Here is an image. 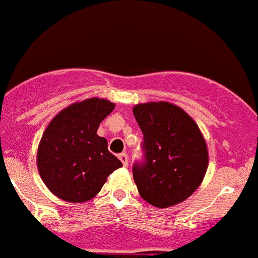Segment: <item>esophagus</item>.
<instances>
[{
  "instance_id": "obj_1",
  "label": "esophagus",
  "mask_w": 258,
  "mask_h": 258,
  "mask_svg": "<svg viewBox=\"0 0 258 258\" xmlns=\"http://www.w3.org/2000/svg\"><path fill=\"white\" fill-rule=\"evenodd\" d=\"M118 159H120V161H121L122 165H124V166L129 165V157H127V155L125 154V152H124V154L118 155Z\"/></svg>"
}]
</instances>
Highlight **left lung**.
Masks as SVG:
<instances>
[{
	"instance_id": "left-lung-1",
	"label": "left lung",
	"mask_w": 258,
	"mask_h": 258,
	"mask_svg": "<svg viewBox=\"0 0 258 258\" xmlns=\"http://www.w3.org/2000/svg\"><path fill=\"white\" fill-rule=\"evenodd\" d=\"M143 133V161L133 165L141 197L156 208H169L191 197L208 168V149L192 117L168 102L134 106Z\"/></svg>"
}]
</instances>
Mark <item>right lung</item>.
Listing matches in <instances>:
<instances>
[{
  "instance_id": "add662e5",
  "label": "right lung",
  "mask_w": 258,
  "mask_h": 258,
  "mask_svg": "<svg viewBox=\"0 0 258 258\" xmlns=\"http://www.w3.org/2000/svg\"><path fill=\"white\" fill-rule=\"evenodd\" d=\"M115 104L102 98L76 102L52 118L37 150V168L46 187L59 199L84 203L97 195L121 161L107 149L98 126Z\"/></svg>"
}]
</instances>
